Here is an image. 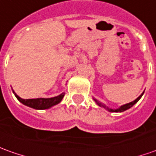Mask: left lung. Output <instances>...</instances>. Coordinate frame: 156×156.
Here are the masks:
<instances>
[{"label": "left lung", "mask_w": 156, "mask_h": 156, "mask_svg": "<svg viewBox=\"0 0 156 156\" xmlns=\"http://www.w3.org/2000/svg\"><path fill=\"white\" fill-rule=\"evenodd\" d=\"M144 93V92H143ZM143 93H142V95H140L138 98H137L135 100V101H133V102H130V103H129V104H126V105H122V106H121L120 108H118V109H116V110H112V109H109V108H107L106 106H105V105H103L102 103H100V102H98L97 99H94L95 102L98 104V105H99V106H101V107H103V108H105V109H107V110H109V111H110V112H122V111H124V110H129V108H131L133 105H135V104H136L137 102L140 100V98H142V96L143 95Z\"/></svg>", "instance_id": "left-lung-1"}]
</instances>
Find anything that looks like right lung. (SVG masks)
<instances>
[{"label":"right lung","mask_w":156,"mask_h":156,"mask_svg":"<svg viewBox=\"0 0 156 156\" xmlns=\"http://www.w3.org/2000/svg\"><path fill=\"white\" fill-rule=\"evenodd\" d=\"M13 92L15 95V97L17 98V99L19 100L20 103H22L23 105H27L28 107H31L33 109L36 110H45L48 109L53 105H56L59 104L63 99L65 93L58 95V97L51 98H33V99H23L21 98H20L18 95L16 94L13 90Z\"/></svg>","instance_id":"obj_1"}]
</instances>
